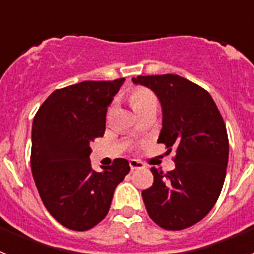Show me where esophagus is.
<instances>
[{
  "mask_svg": "<svg viewBox=\"0 0 254 254\" xmlns=\"http://www.w3.org/2000/svg\"><path fill=\"white\" fill-rule=\"evenodd\" d=\"M129 167H131L132 170H134V169H141V168H143L145 165H143V163H141L140 160L131 159V160H129Z\"/></svg>",
  "mask_w": 254,
  "mask_h": 254,
  "instance_id": "34e87169",
  "label": "esophagus"
}]
</instances>
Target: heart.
Here are the masks:
<instances>
[{"label":"heart","mask_w":254,"mask_h":254,"mask_svg":"<svg viewBox=\"0 0 254 254\" xmlns=\"http://www.w3.org/2000/svg\"><path fill=\"white\" fill-rule=\"evenodd\" d=\"M129 103H131L136 113L145 109V108L152 107V105L158 107V99H156L155 94L150 91L149 89H145V87L133 89L129 93Z\"/></svg>","instance_id":"b5f03b06"}]
</instances>
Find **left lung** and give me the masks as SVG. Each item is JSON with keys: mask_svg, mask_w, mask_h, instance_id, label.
<instances>
[{"mask_svg": "<svg viewBox=\"0 0 254 254\" xmlns=\"http://www.w3.org/2000/svg\"><path fill=\"white\" fill-rule=\"evenodd\" d=\"M149 87L163 111L158 142L176 147V169L151 168L154 183L142 190L147 214L167 230H183L202 220L216 203L226 176L229 140L210 94L179 75L132 77Z\"/></svg>", "mask_w": 254, "mask_h": 254, "instance_id": "1", "label": "left lung"}]
</instances>
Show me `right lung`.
<instances>
[{"label":"right lung","instance_id":"add662e5","mask_svg":"<svg viewBox=\"0 0 254 254\" xmlns=\"http://www.w3.org/2000/svg\"><path fill=\"white\" fill-rule=\"evenodd\" d=\"M125 78L82 81L53 91L31 128L30 165L49 214L66 228L89 230L107 216L114 190L129 172L126 159L95 172L90 142L102 137L105 116Z\"/></svg>","mask_w":254,"mask_h":254}]
</instances>
